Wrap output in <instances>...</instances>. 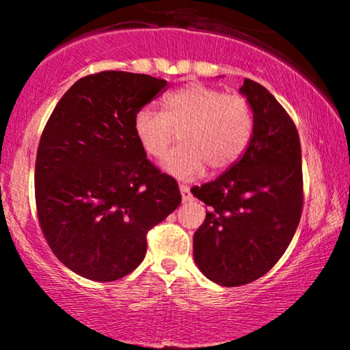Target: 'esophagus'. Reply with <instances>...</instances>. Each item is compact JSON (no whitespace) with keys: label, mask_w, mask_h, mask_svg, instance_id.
<instances>
[{"label":"esophagus","mask_w":350,"mask_h":350,"mask_svg":"<svg viewBox=\"0 0 350 350\" xmlns=\"http://www.w3.org/2000/svg\"><path fill=\"white\" fill-rule=\"evenodd\" d=\"M179 191H180V196H183V202H189V200H192V194H191V189L189 186H179Z\"/></svg>","instance_id":"1"}]
</instances>
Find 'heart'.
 <instances>
[{"instance_id":"1","label":"heart","mask_w":350,"mask_h":350,"mask_svg":"<svg viewBox=\"0 0 350 350\" xmlns=\"http://www.w3.org/2000/svg\"><path fill=\"white\" fill-rule=\"evenodd\" d=\"M179 131L180 144L164 159V170L179 179L230 167L247 150L253 111L242 95H224L192 82L163 98V113L143 107L133 118L136 142L148 156L161 159Z\"/></svg>"}]
</instances>
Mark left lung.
Masks as SVG:
<instances>
[{
  "mask_svg": "<svg viewBox=\"0 0 350 350\" xmlns=\"http://www.w3.org/2000/svg\"><path fill=\"white\" fill-rule=\"evenodd\" d=\"M240 94L253 111L243 156L191 192L208 207L194 234V262L220 286H242L270 271L290 245L303 208L298 130L270 92L250 79Z\"/></svg>",
  "mask_w": 350,
  "mask_h": 350,
  "instance_id": "1",
  "label": "left lung"
}]
</instances>
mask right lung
Wrapping results in <instances>:
<instances>
[{
  "label": "right lung",
  "instance_id": "obj_1",
  "mask_svg": "<svg viewBox=\"0 0 350 350\" xmlns=\"http://www.w3.org/2000/svg\"><path fill=\"white\" fill-rule=\"evenodd\" d=\"M167 85L105 70L77 80L44 128L36 156V206L54 255L83 278L115 281L146 255V234L180 204L178 183L146 159L136 111Z\"/></svg>",
  "mask_w": 350,
  "mask_h": 350
}]
</instances>
